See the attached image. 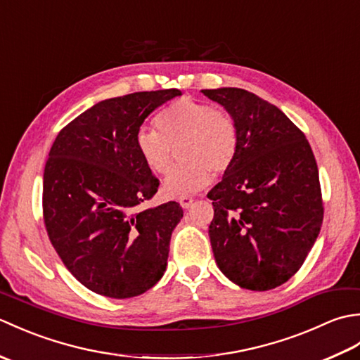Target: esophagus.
I'll return each instance as SVG.
<instances>
[{
  "label": "esophagus",
  "instance_id": "1",
  "mask_svg": "<svg viewBox=\"0 0 360 360\" xmlns=\"http://www.w3.org/2000/svg\"><path fill=\"white\" fill-rule=\"evenodd\" d=\"M193 198L192 196H181L179 198V204H181V207L182 209H190V205L193 204Z\"/></svg>",
  "mask_w": 360,
  "mask_h": 360
}]
</instances>
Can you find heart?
I'll list each match as a JSON object with an SVG mask.
<instances>
[{"mask_svg": "<svg viewBox=\"0 0 360 360\" xmlns=\"http://www.w3.org/2000/svg\"><path fill=\"white\" fill-rule=\"evenodd\" d=\"M156 131H139L136 150L145 167L164 174L172 162L173 148L179 145L182 160L168 173L162 190L181 198L200 192L210 182V170L224 173L238 155L240 137L235 120L209 103L179 98L155 119Z\"/></svg>", "mask_w": 360, "mask_h": 360, "instance_id": "obj_1", "label": "heart"}]
</instances>
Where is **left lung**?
Returning a JSON list of instances; mask_svg holds the SVG:
<instances>
[{
    "label": "left lung",
    "instance_id": "obj_1",
    "mask_svg": "<svg viewBox=\"0 0 360 360\" xmlns=\"http://www.w3.org/2000/svg\"><path fill=\"white\" fill-rule=\"evenodd\" d=\"M238 128L235 162L207 193L215 262L240 288L269 290L300 269L323 219L319 170L304 134L241 88L202 89Z\"/></svg>",
    "mask_w": 360,
    "mask_h": 360
}]
</instances>
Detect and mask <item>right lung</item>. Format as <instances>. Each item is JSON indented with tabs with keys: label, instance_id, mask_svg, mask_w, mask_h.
I'll use <instances>...</instances> for the list:
<instances>
[{
	"label": "right lung",
	"instance_id": "obj_1",
	"mask_svg": "<svg viewBox=\"0 0 360 360\" xmlns=\"http://www.w3.org/2000/svg\"><path fill=\"white\" fill-rule=\"evenodd\" d=\"M179 89L106 98L58 133L43 174L49 240L83 286L111 298L143 294L162 278L182 207L141 209L159 181L136 150L141 125Z\"/></svg>",
	"mask_w": 360,
	"mask_h": 360
}]
</instances>
